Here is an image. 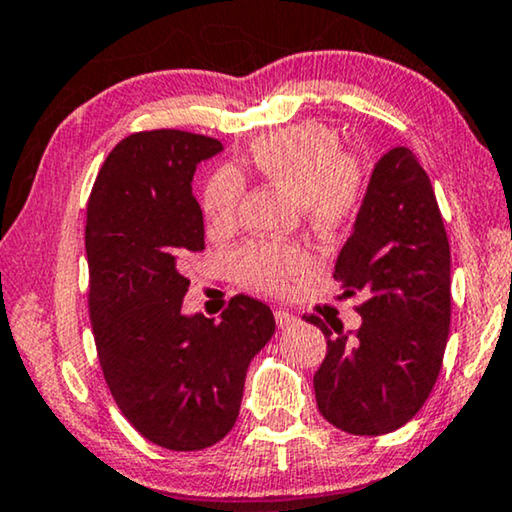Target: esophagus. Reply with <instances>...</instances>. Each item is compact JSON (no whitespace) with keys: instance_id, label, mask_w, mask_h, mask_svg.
I'll return each instance as SVG.
<instances>
[{"instance_id":"34e87169","label":"esophagus","mask_w":512,"mask_h":512,"mask_svg":"<svg viewBox=\"0 0 512 512\" xmlns=\"http://www.w3.org/2000/svg\"><path fill=\"white\" fill-rule=\"evenodd\" d=\"M274 321H277L279 328H291V325L298 321V316L291 314L288 309H274Z\"/></svg>"}]
</instances>
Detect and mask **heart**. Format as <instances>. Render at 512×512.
Returning <instances> with one entry per match:
<instances>
[{
    "label": "heart",
    "instance_id": "b5f03b06",
    "mask_svg": "<svg viewBox=\"0 0 512 512\" xmlns=\"http://www.w3.org/2000/svg\"><path fill=\"white\" fill-rule=\"evenodd\" d=\"M249 168L295 203L305 205L311 221L335 228L355 210L360 198L358 170L342 154L339 138L323 124L270 133L251 147ZM242 196V180L231 168L210 177L203 191V212L212 228H228ZM307 256L288 244H247L235 251L231 265L244 286L277 293L307 270Z\"/></svg>",
    "mask_w": 512,
    "mask_h": 512
}]
</instances>
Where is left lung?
I'll use <instances>...</instances> for the list:
<instances>
[{"mask_svg":"<svg viewBox=\"0 0 512 512\" xmlns=\"http://www.w3.org/2000/svg\"><path fill=\"white\" fill-rule=\"evenodd\" d=\"M335 279L367 300L353 335L307 316L328 337L314 374L318 411L348 434H388L425 404L450 328L448 235L432 182L409 147L376 161Z\"/></svg>","mask_w":512,"mask_h":512,"instance_id":"left-lung-1","label":"left lung"}]
</instances>
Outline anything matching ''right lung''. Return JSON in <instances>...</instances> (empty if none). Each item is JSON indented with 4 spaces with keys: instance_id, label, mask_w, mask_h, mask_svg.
<instances>
[{
    "instance_id": "add662e5",
    "label": "right lung",
    "mask_w": 512,
    "mask_h": 512,
    "mask_svg": "<svg viewBox=\"0 0 512 512\" xmlns=\"http://www.w3.org/2000/svg\"><path fill=\"white\" fill-rule=\"evenodd\" d=\"M219 140L159 129L113 147L87 205L90 316L106 383L124 416L168 450L231 432L244 376L274 335L270 307L235 295L219 316L184 314L189 254L205 249L194 182Z\"/></svg>"
}]
</instances>
